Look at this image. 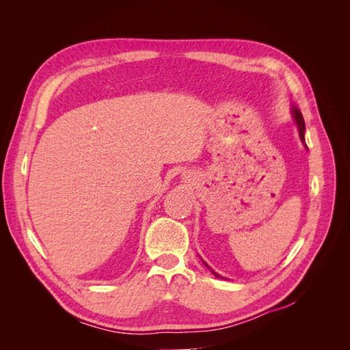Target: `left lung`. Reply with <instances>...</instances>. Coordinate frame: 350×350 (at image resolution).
<instances>
[{"label": "left lung", "mask_w": 350, "mask_h": 350, "mask_svg": "<svg viewBox=\"0 0 350 350\" xmlns=\"http://www.w3.org/2000/svg\"><path fill=\"white\" fill-rule=\"evenodd\" d=\"M292 115H293V120H295L296 125H298V129H299V137H301V142L305 144V137H304V133H305V121H304V116H302L301 111H299L298 108H296L295 105L292 107ZM305 146H306V144H305ZM203 262H204V261H203ZM204 264H206V262H204ZM206 266H207V264H206ZM207 267H208V266H207ZM211 273H213L216 278H221L220 274H217V273H216V271H213V270H211Z\"/></svg>", "instance_id": "obj_1"}]
</instances>
